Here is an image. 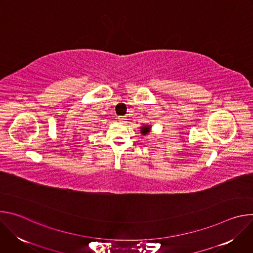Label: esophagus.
Returning <instances> with one entry per match:
<instances>
[{"label": "esophagus", "instance_id": "esophagus-1", "mask_svg": "<svg viewBox=\"0 0 253 253\" xmlns=\"http://www.w3.org/2000/svg\"><path fill=\"white\" fill-rule=\"evenodd\" d=\"M118 120H119L120 122H122V123H126V120H127V119H126L124 116H119V117H118Z\"/></svg>", "mask_w": 253, "mask_h": 253}]
</instances>
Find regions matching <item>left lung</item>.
I'll return each mask as SVG.
<instances>
[{
    "instance_id": "left-lung-1",
    "label": "left lung",
    "mask_w": 253,
    "mask_h": 253,
    "mask_svg": "<svg viewBox=\"0 0 253 253\" xmlns=\"http://www.w3.org/2000/svg\"><path fill=\"white\" fill-rule=\"evenodd\" d=\"M149 131H150V126L142 127V129H141V132H142V134H144V135H146Z\"/></svg>"
}]
</instances>
